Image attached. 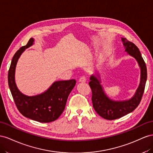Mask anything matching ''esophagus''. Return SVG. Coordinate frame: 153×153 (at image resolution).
<instances>
[{"instance_id": "esophagus-1", "label": "esophagus", "mask_w": 153, "mask_h": 153, "mask_svg": "<svg viewBox=\"0 0 153 153\" xmlns=\"http://www.w3.org/2000/svg\"><path fill=\"white\" fill-rule=\"evenodd\" d=\"M79 82H86V77L85 76H82L79 78Z\"/></svg>"}]
</instances>
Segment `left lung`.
<instances>
[{
    "mask_svg": "<svg viewBox=\"0 0 153 153\" xmlns=\"http://www.w3.org/2000/svg\"><path fill=\"white\" fill-rule=\"evenodd\" d=\"M121 40L123 43L125 52L136 59L138 64L140 68V80L138 87L131 98L123 101H115L108 97L104 92L100 74L97 72L95 75L92 74L90 76L89 85L92 91L91 101L93 107L100 116L107 120L119 119L134 110L140 102L147 80L146 65L138 48L124 38H121Z\"/></svg>",
    "mask_w": 153,
    "mask_h": 153,
    "instance_id": "left-lung-1",
    "label": "left lung"
}]
</instances>
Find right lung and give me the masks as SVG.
<instances>
[{
	"label": "right lung",
	"mask_w": 153,
	"mask_h": 153,
	"mask_svg": "<svg viewBox=\"0 0 153 153\" xmlns=\"http://www.w3.org/2000/svg\"><path fill=\"white\" fill-rule=\"evenodd\" d=\"M31 38L27 44L17 51L12 59L8 72V85L16 106L24 117L40 123L54 121L65 110L70 93L76 85L75 79L55 81L44 92L33 96L22 94L15 82V70L21 54L34 44Z\"/></svg>",
	"instance_id": "obj_1"
}]
</instances>
